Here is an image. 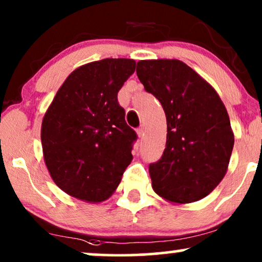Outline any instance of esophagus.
<instances>
[{
  "label": "esophagus",
  "mask_w": 262,
  "mask_h": 262,
  "mask_svg": "<svg viewBox=\"0 0 262 262\" xmlns=\"http://www.w3.org/2000/svg\"><path fill=\"white\" fill-rule=\"evenodd\" d=\"M136 132H137V135H138V137H142V136H143L144 135V127H138L137 128V131H136Z\"/></svg>",
  "instance_id": "1"
}]
</instances>
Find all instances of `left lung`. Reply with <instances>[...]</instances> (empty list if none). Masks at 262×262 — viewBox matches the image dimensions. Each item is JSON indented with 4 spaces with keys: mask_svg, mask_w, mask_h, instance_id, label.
Listing matches in <instances>:
<instances>
[{
    "mask_svg": "<svg viewBox=\"0 0 262 262\" xmlns=\"http://www.w3.org/2000/svg\"><path fill=\"white\" fill-rule=\"evenodd\" d=\"M136 72L167 121L164 154L149 165L152 190L174 205L206 198L225 177L235 142L222 98L181 60H141Z\"/></svg>",
    "mask_w": 262,
    "mask_h": 262,
    "instance_id": "1",
    "label": "left lung"
}]
</instances>
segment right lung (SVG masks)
Listing matches in <instances>:
<instances>
[{"label": "right lung", "instance_id": "right-lung-1", "mask_svg": "<svg viewBox=\"0 0 262 262\" xmlns=\"http://www.w3.org/2000/svg\"><path fill=\"white\" fill-rule=\"evenodd\" d=\"M135 69L132 59L83 64L66 78L44 113V162L54 183L74 199L106 201L131 164L137 136L125 121L118 93Z\"/></svg>", "mask_w": 262, "mask_h": 262}]
</instances>
